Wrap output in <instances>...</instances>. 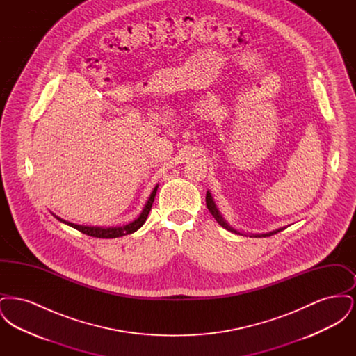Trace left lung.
<instances>
[{"label":"left lung","mask_w":356,"mask_h":356,"mask_svg":"<svg viewBox=\"0 0 356 356\" xmlns=\"http://www.w3.org/2000/svg\"><path fill=\"white\" fill-rule=\"evenodd\" d=\"M205 202H207V208L209 209V212L212 213V216L215 218V220L218 221L219 224H220L222 228H225L227 231H231V232H234V234H237V235H243V234H240L238 231H236L235 228H232L227 221L224 220V218L221 216L220 212H219V209H218V207H216V204L213 202V199H212V196H211V193H209V191L207 192V196H205ZM286 227H282V228H277V229H275V231H272V232H267V234H260V235H250V237H268L272 236V235H275V234H277V232H280V231H283Z\"/></svg>","instance_id":"8db88e82"}]
</instances>
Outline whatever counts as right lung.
<instances>
[{
	"label": "right lung",
	"instance_id": "obj_1",
	"mask_svg": "<svg viewBox=\"0 0 356 356\" xmlns=\"http://www.w3.org/2000/svg\"><path fill=\"white\" fill-rule=\"evenodd\" d=\"M157 188L159 186L153 188L152 193L151 196L148 197V202L145 203V207L143 208L141 213L138 215V218L135 219L134 221H131L129 224L127 225H122V227H109V228H102V227H86V225H79V224H73L70 221H65L64 219H60L58 216H56V219L61 221V222H65L67 225H70L73 228H76L77 231L83 232L85 235L92 237H100V238H115V237L124 236V235H129V234H134L136 232L144 222L147 220L148 215H149V211L152 208L153 202H154V196H156V192H157Z\"/></svg>",
	"mask_w": 356,
	"mask_h": 356
}]
</instances>
